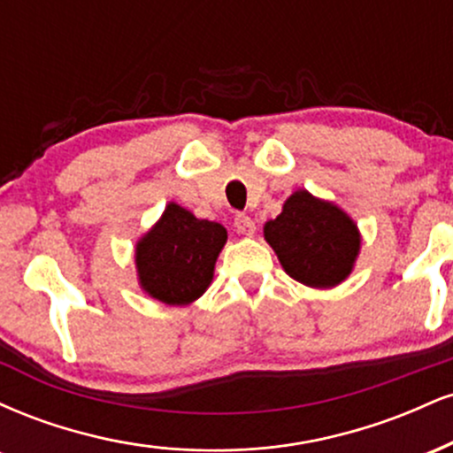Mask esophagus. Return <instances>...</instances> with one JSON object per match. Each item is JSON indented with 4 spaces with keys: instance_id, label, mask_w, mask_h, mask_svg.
<instances>
[{
    "instance_id": "34e87169",
    "label": "esophagus",
    "mask_w": 453,
    "mask_h": 453,
    "mask_svg": "<svg viewBox=\"0 0 453 453\" xmlns=\"http://www.w3.org/2000/svg\"><path fill=\"white\" fill-rule=\"evenodd\" d=\"M234 226H236V230L241 232L242 236H253V234H256V221L249 215H236Z\"/></svg>"
}]
</instances>
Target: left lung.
<instances>
[{"instance_id": "left-lung-1", "label": "left lung", "mask_w": 453, "mask_h": 453, "mask_svg": "<svg viewBox=\"0 0 453 453\" xmlns=\"http://www.w3.org/2000/svg\"><path fill=\"white\" fill-rule=\"evenodd\" d=\"M264 238L285 273L315 289L341 285L353 273L362 249L357 223L334 202L306 189L294 191L277 219L264 223Z\"/></svg>"}]
</instances>
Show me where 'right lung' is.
<instances>
[{
	"instance_id": "add662e5",
	"label": "right lung",
	"mask_w": 453,
	"mask_h": 453,
	"mask_svg": "<svg viewBox=\"0 0 453 453\" xmlns=\"http://www.w3.org/2000/svg\"><path fill=\"white\" fill-rule=\"evenodd\" d=\"M226 242L227 230L221 223L197 219L191 211L170 202L136 242L140 289L164 304H191L212 283Z\"/></svg>"
}]
</instances>
